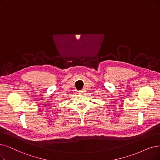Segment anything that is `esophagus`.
<instances>
[{
  "instance_id": "34e87169",
  "label": "esophagus",
  "mask_w": 160,
  "mask_h": 160,
  "mask_svg": "<svg viewBox=\"0 0 160 160\" xmlns=\"http://www.w3.org/2000/svg\"><path fill=\"white\" fill-rule=\"evenodd\" d=\"M79 92H85V89H82L81 91H79Z\"/></svg>"
}]
</instances>
